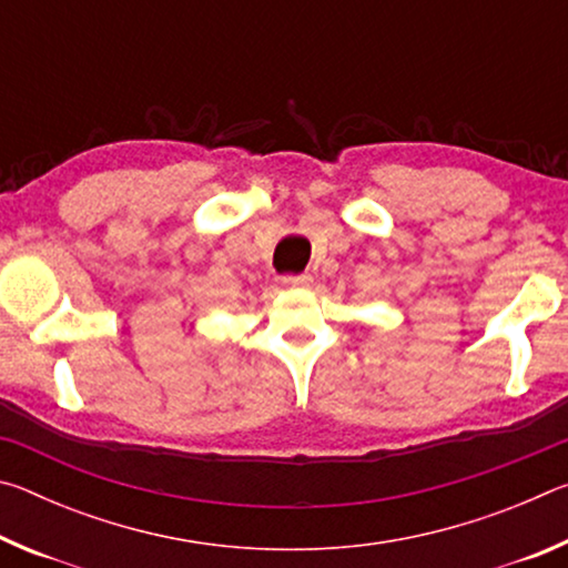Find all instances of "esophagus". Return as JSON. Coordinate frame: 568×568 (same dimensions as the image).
Segmentation results:
<instances>
[{
	"mask_svg": "<svg viewBox=\"0 0 568 568\" xmlns=\"http://www.w3.org/2000/svg\"><path fill=\"white\" fill-rule=\"evenodd\" d=\"M313 283V277L307 275V273H301V275H285L283 277V285H287V287H307Z\"/></svg>",
	"mask_w": 568,
	"mask_h": 568,
	"instance_id": "1",
	"label": "esophagus"
}]
</instances>
